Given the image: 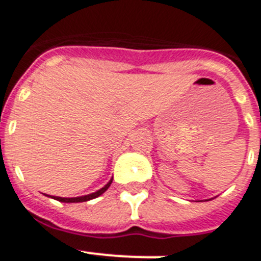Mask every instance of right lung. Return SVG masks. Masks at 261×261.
<instances>
[{"mask_svg":"<svg viewBox=\"0 0 261 261\" xmlns=\"http://www.w3.org/2000/svg\"><path fill=\"white\" fill-rule=\"evenodd\" d=\"M112 179H110V182L107 184L106 186H103L101 189H99L97 192L95 193H91V194H87V196H82V197H73V198H64V197H52V198H55V200L60 201V202H84V201H90L92 200V198H96V197L101 196L103 193L106 192V190L109 189L110 185H111Z\"/></svg>","mask_w":261,"mask_h":261,"instance_id":"obj_1","label":"right lung"}]
</instances>
